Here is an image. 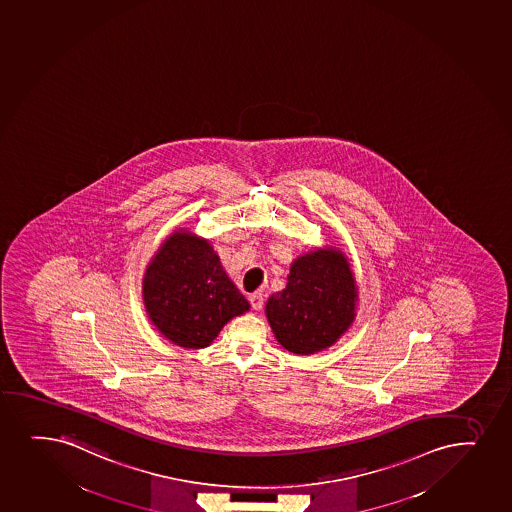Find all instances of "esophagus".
<instances>
[{
	"mask_svg": "<svg viewBox=\"0 0 512 512\" xmlns=\"http://www.w3.org/2000/svg\"><path fill=\"white\" fill-rule=\"evenodd\" d=\"M249 302H251V307H253L254 311H259L263 307V302H265V294L263 292H254V294L249 295Z\"/></svg>",
	"mask_w": 512,
	"mask_h": 512,
	"instance_id": "34e87169",
	"label": "esophagus"
}]
</instances>
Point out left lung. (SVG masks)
Here are the masks:
<instances>
[{
	"label": "left lung",
	"instance_id": "8db88e82",
	"mask_svg": "<svg viewBox=\"0 0 512 512\" xmlns=\"http://www.w3.org/2000/svg\"><path fill=\"white\" fill-rule=\"evenodd\" d=\"M357 300L347 256L335 247L314 249L292 263L287 287L266 302V318L285 350L311 355L352 326Z\"/></svg>",
	"mask_w": 512,
	"mask_h": 512
}]
</instances>
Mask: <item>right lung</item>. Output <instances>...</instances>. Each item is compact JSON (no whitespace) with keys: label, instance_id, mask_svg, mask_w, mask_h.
I'll use <instances>...</instances> for the list:
<instances>
[{"label":"right lung","instance_id":"add662e5","mask_svg":"<svg viewBox=\"0 0 512 512\" xmlns=\"http://www.w3.org/2000/svg\"><path fill=\"white\" fill-rule=\"evenodd\" d=\"M148 318L177 347L205 348L225 324L249 311L210 242L179 229L165 239L143 277Z\"/></svg>","mask_w":512,"mask_h":512}]
</instances>
